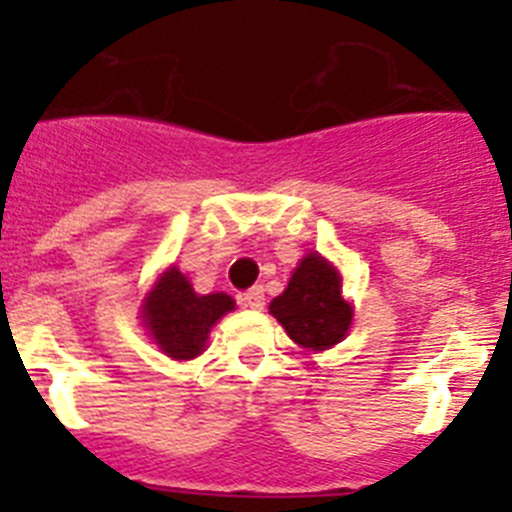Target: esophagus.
<instances>
[{
    "mask_svg": "<svg viewBox=\"0 0 512 512\" xmlns=\"http://www.w3.org/2000/svg\"><path fill=\"white\" fill-rule=\"evenodd\" d=\"M237 302H240V307L255 309V312H257V309L265 307V289H262V287L247 289V292L240 294V299H237Z\"/></svg>",
    "mask_w": 512,
    "mask_h": 512,
    "instance_id": "obj_1",
    "label": "esophagus"
}]
</instances>
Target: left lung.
I'll return each mask as SVG.
<instances>
[{
  "instance_id": "1",
  "label": "left lung",
  "mask_w": 512,
  "mask_h": 512,
  "mask_svg": "<svg viewBox=\"0 0 512 512\" xmlns=\"http://www.w3.org/2000/svg\"><path fill=\"white\" fill-rule=\"evenodd\" d=\"M270 314L294 344L324 352L347 337L354 307L342 294V275L319 252L302 257L287 289L270 302Z\"/></svg>"
}]
</instances>
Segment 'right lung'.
Returning a JSON list of instances; mask_svg holds the SVG:
<instances>
[{
	"label": "right lung",
	"instance_id": "add662e5",
	"mask_svg": "<svg viewBox=\"0 0 512 512\" xmlns=\"http://www.w3.org/2000/svg\"><path fill=\"white\" fill-rule=\"evenodd\" d=\"M141 309L143 327L160 352L188 361L205 352L210 329L235 309V299L225 292L195 294L188 277L178 267H168L146 294Z\"/></svg>",
	"mask_w": 512,
	"mask_h": 512
}]
</instances>
